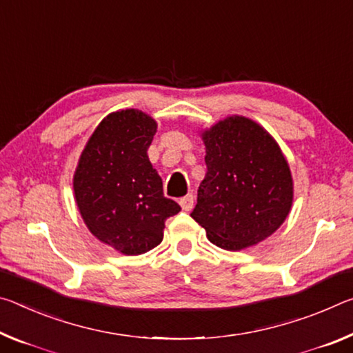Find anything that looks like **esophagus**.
I'll return each instance as SVG.
<instances>
[{
    "instance_id": "34e87169",
    "label": "esophagus",
    "mask_w": 353,
    "mask_h": 353,
    "mask_svg": "<svg viewBox=\"0 0 353 353\" xmlns=\"http://www.w3.org/2000/svg\"><path fill=\"white\" fill-rule=\"evenodd\" d=\"M180 205L183 208V211H190V210H192V206H194V195L189 194V195H186V197L180 199Z\"/></svg>"
}]
</instances>
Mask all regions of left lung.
Listing matches in <instances>:
<instances>
[{"label": "left lung", "instance_id": "8db88e82", "mask_svg": "<svg viewBox=\"0 0 353 353\" xmlns=\"http://www.w3.org/2000/svg\"><path fill=\"white\" fill-rule=\"evenodd\" d=\"M201 139L208 172L190 217L225 250H242L269 238L290 214L294 197L279 143L242 115L221 120Z\"/></svg>", "mask_w": 353, "mask_h": 353}]
</instances>
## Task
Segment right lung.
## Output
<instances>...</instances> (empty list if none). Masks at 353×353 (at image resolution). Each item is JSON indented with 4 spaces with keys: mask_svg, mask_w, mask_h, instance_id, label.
<instances>
[{
    "mask_svg": "<svg viewBox=\"0 0 353 353\" xmlns=\"http://www.w3.org/2000/svg\"><path fill=\"white\" fill-rule=\"evenodd\" d=\"M156 122L137 109L109 114L85 143L73 176L78 210L90 233L123 255L161 244L165 221L181 211L164 197L147 150Z\"/></svg>",
    "mask_w": 353,
    "mask_h": 353,
    "instance_id": "1",
    "label": "right lung"
}]
</instances>
